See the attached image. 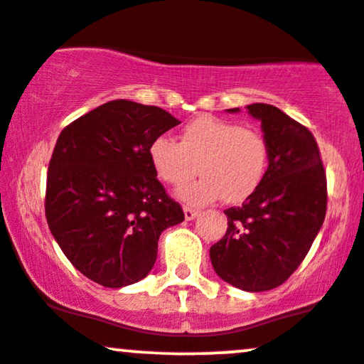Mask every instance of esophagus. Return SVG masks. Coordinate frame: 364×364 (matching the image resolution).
Here are the masks:
<instances>
[{"mask_svg": "<svg viewBox=\"0 0 364 364\" xmlns=\"http://www.w3.org/2000/svg\"><path fill=\"white\" fill-rule=\"evenodd\" d=\"M183 212H185L186 220H193V218L198 215V210H195V208H191V207H185V208H183Z\"/></svg>", "mask_w": 364, "mask_h": 364, "instance_id": "obj_1", "label": "esophagus"}]
</instances>
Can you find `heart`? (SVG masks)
Masks as SVG:
<instances>
[{
  "label": "heart",
  "instance_id": "obj_1",
  "mask_svg": "<svg viewBox=\"0 0 364 364\" xmlns=\"http://www.w3.org/2000/svg\"><path fill=\"white\" fill-rule=\"evenodd\" d=\"M147 154L157 179L173 188L186 185L198 168L201 178L179 191V198L195 207L218 198L242 203L264 181L269 164L268 142L259 130L212 115L188 122L178 142L156 137Z\"/></svg>",
  "mask_w": 364,
  "mask_h": 364
}]
</instances>
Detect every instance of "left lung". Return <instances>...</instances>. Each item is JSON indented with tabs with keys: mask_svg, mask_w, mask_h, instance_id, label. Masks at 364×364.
I'll use <instances>...</instances> for the list:
<instances>
[{
	"mask_svg": "<svg viewBox=\"0 0 364 364\" xmlns=\"http://www.w3.org/2000/svg\"><path fill=\"white\" fill-rule=\"evenodd\" d=\"M247 112L268 142V173L242 207L225 210L229 227L210 259L232 287L266 291L287 282L312 247L326 218L327 179L307 127L273 105L252 103Z\"/></svg>",
	"mask_w": 364,
	"mask_h": 364,
	"instance_id": "left-lung-1",
	"label": "left lung"
}]
</instances>
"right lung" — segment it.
<instances>
[{
  "label": "right lung",
  "instance_id": "1",
  "mask_svg": "<svg viewBox=\"0 0 364 364\" xmlns=\"http://www.w3.org/2000/svg\"><path fill=\"white\" fill-rule=\"evenodd\" d=\"M178 124L159 107L113 100L57 139L47 173V224L74 268L102 287L146 278L161 232L185 220L147 154L149 144Z\"/></svg>",
  "mask_w": 364,
  "mask_h": 364
}]
</instances>
